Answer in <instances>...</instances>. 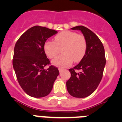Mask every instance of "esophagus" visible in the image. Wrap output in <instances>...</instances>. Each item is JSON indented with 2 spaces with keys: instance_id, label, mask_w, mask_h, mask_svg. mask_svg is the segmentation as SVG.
I'll return each instance as SVG.
<instances>
[{
  "instance_id": "34e87169",
  "label": "esophagus",
  "mask_w": 122,
  "mask_h": 122,
  "mask_svg": "<svg viewBox=\"0 0 122 122\" xmlns=\"http://www.w3.org/2000/svg\"><path fill=\"white\" fill-rule=\"evenodd\" d=\"M59 72H60V73H61V72H62V71H63V69L59 68Z\"/></svg>"
}]
</instances>
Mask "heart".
Returning <instances> with one entry per match:
<instances>
[{"label": "heart", "instance_id": "heart-1", "mask_svg": "<svg viewBox=\"0 0 122 122\" xmlns=\"http://www.w3.org/2000/svg\"><path fill=\"white\" fill-rule=\"evenodd\" d=\"M62 55L52 60V63L59 67H67L73 62H79L86 52L87 42L84 36L72 31H63L56 35L54 41L48 40L44 45L46 55L51 59L60 52Z\"/></svg>", "mask_w": 122, "mask_h": 122}]
</instances>
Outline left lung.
Wrapping results in <instances>:
<instances>
[{"label":"left lung","instance_id":"left-lung-1","mask_svg":"<svg viewBox=\"0 0 122 122\" xmlns=\"http://www.w3.org/2000/svg\"><path fill=\"white\" fill-rule=\"evenodd\" d=\"M71 29L81 31L86 40L87 49L81 62L69 70L71 77L66 81V89L74 97L85 98L97 89L102 79L106 65L105 52L99 38L90 29L82 25Z\"/></svg>","mask_w":122,"mask_h":122}]
</instances>
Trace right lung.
<instances>
[{"label":"right lung","mask_w":122,"mask_h":122,"mask_svg":"<svg viewBox=\"0 0 122 122\" xmlns=\"http://www.w3.org/2000/svg\"><path fill=\"white\" fill-rule=\"evenodd\" d=\"M57 32L39 25L32 27L20 36L14 49L13 66L19 85L32 97L49 94L59 74L57 68L50 65L44 49L45 42Z\"/></svg>","instance_id":"1"}]
</instances>
